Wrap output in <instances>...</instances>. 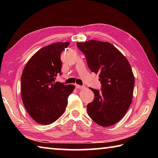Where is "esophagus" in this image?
<instances>
[{"label": "esophagus", "instance_id": "1", "mask_svg": "<svg viewBox=\"0 0 158 158\" xmlns=\"http://www.w3.org/2000/svg\"><path fill=\"white\" fill-rule=\"evenodd\" d=\"M75 87L77 88V89H84V88H85L84 86H82V85H77V84L75 85Z\"/></svg>", "mask_w": 158, "mask_h": 158}]
</instances>
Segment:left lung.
<instances>
[{
    "mask_svg": "<svg viewBox=\"0 0 158 158\" xmlns=\"http://www.w3.org/2000/svg\"><path fill=\"white\" fill-rule=\"evenodd\" d=\"M85 55L90 70L99 74L101 90L90 88L94 93L87 112L93 121L103 127L113 125L123 118L132 102L135 77L129 62L109 42L89 40L77 42Z\"/></svg>",
    "mask_w": 158,
    "mask_h": 158,
    "instance_id": "obj_1",
    "label": "left lung"
}]
</instances>
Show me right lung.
Here are the masks:
<instances>
[{
    "label": "right lung",
    "mask_w": 158,
    "mask_h": 158,
    "mask_svg": "<svg viewBox=\"0 0 158 158\" xmlns=\"http://www.w3.org/2000/svg\"><path fill=\"white\" fill-rule=\"evenodd\" d=\"M69 42H56L40 49L23 69L21 78V98L26 111L35 121L49 125L65 110L74 85L56 82L61 75L60 55Z\"/></svg>",
    "instance_id": "add662e5"
}]
</instances>
